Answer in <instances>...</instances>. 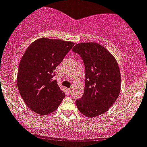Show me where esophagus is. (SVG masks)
Instances as JSON below:
<instances>
[{
    "label": "esophagus",
    "mask_w": 147,
    "mask_h": 147,
    "mask_svg": "<svg viewBox=\"0 0 147 147\" xmlns=\"http://www.w3.org/2000/svg\"><path fill=\"white\" fill-rule=\"evenodd\" d=\"M68 90H69V94H72V88H69V89H68Z\"/></svg>",
    "instance_id": "obj_1"
}]
</instances>
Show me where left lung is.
Masks as SVG:
<instances>
[{"mask_svg": "<svg viewBox=\"0 0 147 147\" xmlns=\"http://www.w3.org/2000/svg\"><path fill=\"white\" fill-rule=\"evenodd\" d=\"M72 51L82 59L86 78L84 95L75 100L76 106L83 115L94 118L107 112L118 98L119 67L114 57L98 43H78Z\"/></svg>", "mask_w": 147, "mask_h": 147, "instance_id": "left-lung-1", "label": "left lung"}]
</instances>
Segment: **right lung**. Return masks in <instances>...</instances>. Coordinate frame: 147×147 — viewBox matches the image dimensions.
I'll use <instances>...</instances> for the list:
<instances>
[{"label":"right lung","instance_id":"right-lung-1","mask_svg":"<svg viewBox=\"0 0 147 147\" xmlns=\"http://www.w3.org/2000/svg\"><path fill=\"white\" fill-rule=\"evenodd\" d=\"M75 43L40 38L30 44L20 60L18 72L19 92L29 108L39 115L58 109L65 97L54 80L55 70Z\"/></svg>","mask_w":147,"mask_h":147}]
</instances>
